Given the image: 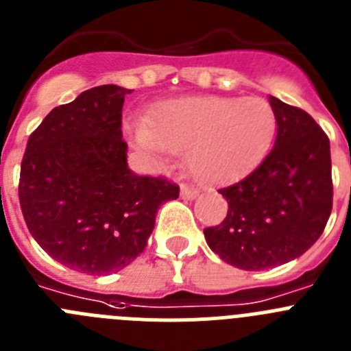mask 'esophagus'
Wrapping results in <instances>:
<instances>
[{"label":"esophagus","mask_w":351,"mask_h":351,"mask_svg":"<svg viewBox=\"0 0 351 351\" xmlns=\"http://www.w3.org/2000/svg\"><path fill=\"white\" fill-rule=\"evenodd\" d=\"M181 197L184 200H195L198 197V191L193 188H188V186H181Z\"/></svg>","instance_id":"34e87169"}]
</instances>
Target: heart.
<instances>
[{
  "label": "heart",
  "mask_w": 351,
  "mask_h": 351,
  "mask_svg": "<svg viewBox=\"0 0 351 351\" xmlns=\"http://www.w3.org/2000/svg\"><path fill=\"white\" fill-rule=\"evenodd\" d=\"M275 111L263 97L170 99L154 109L136 134L141 149L153 154L188 149V167L204 184L242 178L268 149Z\"/></svg>",
  "instance_id": "heart-1"
}]
</instances>
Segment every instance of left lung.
<instances>
[{"mask_svg":"<svg viewBox=\"0 0 351 351\" xmlns=\"http://www.w3.org/2000/svg\"><path fill=\"white\" fill-rule=\"evenodd\" d=\"M273 147L237 184L219 189L228 214L205 228L212 252L247 271L280 266L318 240L332 208L330 144L306 111L269 95Z\"/></svg>","mask_w":351,"mask_h":351,"instance_id":"1","label":"left lung"}]
</instances>
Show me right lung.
Wrapping results in <instances>:
<instances>
[{
  "instance_id": "1",
  "label": "right lung",
  "mask_w": 351,
  "mask_h": 351,
  "mask_svg": "<svg viewBox=\"0 0 351 351\" xmlns=\"http://www.w3.org/2000/svg\"><path fill=\"white\" fill-rule=\"evenodd\" d=\"M130 92L101 85L53 108L22 158L19 200L29 233L76 271L130 265L146 249L160 205L179 197L167 179L128 169L121 109Z\"/></svg>"
}]
</instances>
